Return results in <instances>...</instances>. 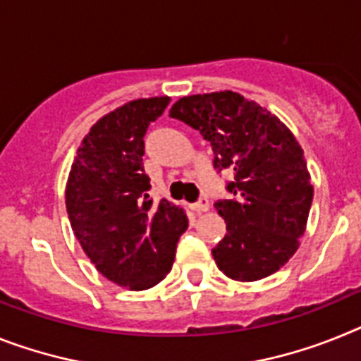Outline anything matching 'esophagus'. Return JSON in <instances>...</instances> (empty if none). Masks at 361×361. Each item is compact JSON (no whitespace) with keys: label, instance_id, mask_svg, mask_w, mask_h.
<instances>
[{"label":"esophagus","instance_id":"34e87169","mask_svg":"<svg viewBox=\"0 0 361 361\" xmlns=\"http://www.w3.org/2000/svg\"><path fill=\"white\" fill-rule=\"evenodd\" d=\"M190 209H192V211H196V212H207V211H209V200L200 198L198 202L190 205Z\"/></svg>","mask_w":361,"mask_h":361}]
</instances>
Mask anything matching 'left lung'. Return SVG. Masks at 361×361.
I'll return each mask as SVG.
<instances>
[{
	"label": "left lung",
	"mask_w": 361,
	"mask_h": 361,
	"mask_svg": "<svg viewBox=\"0 0 361 361\" xmlns=\"http://www.w3.org/2000/svg\"><path fill=\"white\" fill-rule=\"evenodd\" d=\"M169 116L211 143L216 171L234 172L227 183L234 198L214 203L227 224V234L212 249L219 271L256 281L283 267L300 247L314 194L293 133L233 90L185 96Z\"/></svg>",
	"instance_id": "8db88e82"
}]
</instances>
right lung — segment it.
Listing matches in <instances>:
<instances>
[{
	"instance_id": "obj_1",
	"label": "right lung",
	"mask_w": 361,
	"mask_h": 361,
	"mask_svg": "<svg viewBox=\"0 0 361 361\" xmlns=\"http://www.w3.org/2000/svg\"><path fill=\"white\" fill-rule=\"evenodd\" d=\"M171 98L134 99L96 121L68 174L65 203L74 236L112 283L145 290L171 272L189 221L167 200L152 203L143 169L147 128Z\"/></svg>"
}]
</instances>
